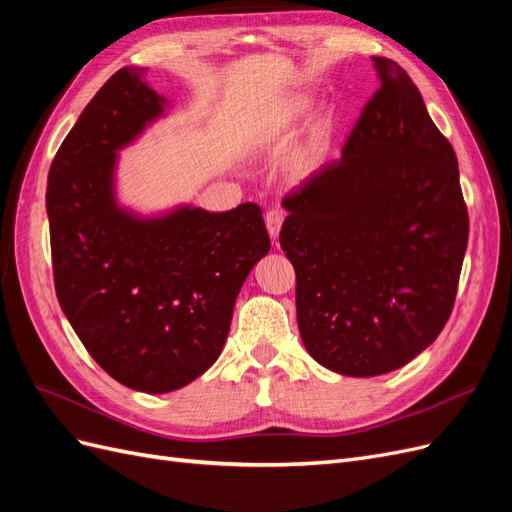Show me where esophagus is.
<instances>
[{
  "label": "esophagus",
  "mask_w": 512,
  "mask_h": 512,
  "mask_svg": "<svg viewBox=\"0 0 512 512\" xmlns=\"http://www.w3.org/2000/svg\"><path fill=\"white\" fill-rule=\"evenodd\" d=\"M265 224H267V230H269L271 239L275 241L277 235H280L282 224H284V211H282V209H271V211L265 215Z\"/></svg>",
  "instance_id": "esophagus-1"
}]
</instances>
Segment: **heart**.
<instances>
[{"label":"heart","mask_w":512,"mask_h":512,"mask_svg":"<svg viewBox=\"0 0 512 512\" xmlns=\"http://www.w3.org/2000/svg\"><path fill=\"white\" fill-rule=\"evenodd\" d=\"M309 108H312V102H309V98H292L288 100L280 111H277L267 123L265 128H262V134L265 136H275L284 132L288 126H292L294 121H299L301 117H305L309 113ZM324 141H327V130L324 128H318L312 136H309V141L305 143V147L299 151L297 160H294V166H297L299 173H309L312 170L320 156H322V149H324Z\"/></svg>","instance_id":"1"}]
</instances>
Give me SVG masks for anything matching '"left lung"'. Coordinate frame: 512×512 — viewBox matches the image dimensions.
<instances>
[{
	"instance_id": "1",
	"label": "left lung",
	"mask_w": 512,
	"mask_h": 512,
	"mask_svg": "<svg viewBox=\"0 0 512 512\" xmlns=\"http://www.w3.org/2000/svg\"><path fill=\"white\" fill-rule=\"evenodd\" d=\"M348 138L284 198L303 346L352 378L389 374L436 342L468 247L457 156L393 59Z\"/></svg>"
}]
</instances>
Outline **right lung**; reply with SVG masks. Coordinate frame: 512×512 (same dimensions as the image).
<instances>
[{
  "label": "right lung",
  "instance_id": "add662e5",
  "mask_svg": "<svg viewBox=\"0 0 512 512\" xmlns=\"http://www.w3.org/2000/svg\"><path fill=\"white\" fill-rule=\"evenodd\" d=\"M126 66L85 106L49 170L55 290L94 361L128 389L170 393L218 361L243 282L271 241L254 203L224 213L121 205L119 153L170 102Z\"/></svg>",
  "mask_w": 512,
  "mask_h": 512
}]
</instances>
